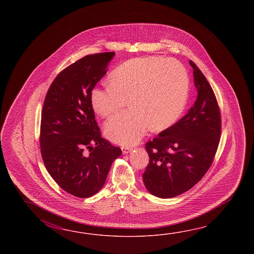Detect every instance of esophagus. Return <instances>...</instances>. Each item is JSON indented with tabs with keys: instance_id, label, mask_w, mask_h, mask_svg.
<instances>
[{
	"instance_id": "obj_1",
	"label": "esophagus",
	"mask_w": 254,
	"mask_h": 254,
	"mask_svg": "<svg viewBox=\"0 0 254 254\" xmlns=\"http://www.w3.org/2000/svg\"><path fill=\"white\" fill-rule=\"evenodd\" d=\"M132 150H133V149H132V148H129V147H122V151H123L124 154H127V153H129V152H130Z\"/></svg>"
}]
</instances>
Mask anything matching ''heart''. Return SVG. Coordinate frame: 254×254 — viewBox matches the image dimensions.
I'll use <instances>...</instances> for the list:
<instances>
[{
  "mask_svg": "<svg viewBox=\"0 0 254 254\" xmlns=\"http://www.w3.org/2000/svg\"><path fill=\"white\" fill-rule=\"evenodd\" d=\"M110 86L92 92V108L108 117L128 101L129 110L117 114L105 125L109 140L120 145H133L145 134L167 129L183 113L189 93V75L184 65L173 59L140 57L120 65L109 76Z\"/></svg>",
  "mask_w": 254,
  "mask_h": 254,
  "instance_id": "1",
  "label": "heart"
}]
</instances>
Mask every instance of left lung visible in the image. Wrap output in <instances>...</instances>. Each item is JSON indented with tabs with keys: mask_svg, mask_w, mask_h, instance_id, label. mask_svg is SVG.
I'll list each match as a JSON object with an SVG mask.
<instances>
[{
	"mask_svg": "<svg viewBox=\"0 0 254 254\" xmlns=\"http://www.w3.org/2000/svg\"><path fill=\"white\" fill-rule=\"evenodd\" d=\"M197 98L186 115L145 144L150 162L142 174L146 189L172 198L191 189L210 169L220 142L221 120L215 94L192 61Z\"/></svg>",
	"mask_w": 254,
	"mask_h": 254,
	"instance_id": "left-lung-1",
	"label": "left lung"
}]
</instances>
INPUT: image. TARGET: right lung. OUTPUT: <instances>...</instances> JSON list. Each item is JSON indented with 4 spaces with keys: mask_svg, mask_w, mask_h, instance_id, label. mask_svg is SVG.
<instances>
[{
    "mask_svg": "<svg viewBox=\"0 0 254 254\" xmlns=\"http://www.w3.org/2000/svg\"><path fill=\"white\" fill-rule=\"evenodd\" d=\"M114 56V52L90 54L69 65L52 82L43 103L44 165L62 189L79 198L103 188L112 163L122 154L102 137L92 105V91Z\"/></svg>",
    "mask_w": 254,
    "mask_h": 254,
    "instance_id": "add662e5",
    "label": "right lung"
}]
</instances>
